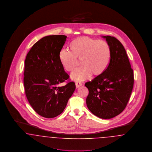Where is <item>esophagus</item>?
<instances>
[{
  "label": "esophagus",
  "mask_w": 152,
  "mask_h": 152,
  "mask_svg": "<svg viewBox=\"0 0 152 152\" xmlns=\"http://www.w3.org/2000/svg\"><path fill=\"white\" fill-rule=\"evenodd\" d=\"M75 85H76V88H80V87L82 86V84L80 83H79V82H76L75 83Z\"/></svg>",
  "instance_id": "obj_1"
}]
</instances>
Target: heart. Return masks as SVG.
Returning <instances> with one entry per match:
<instances>
[{"instance_id": "b5f03b06", "label": "heart", "mask_w": 152, "mask_h": 152, "mask_svg": "<svg viewBox=\"0 0 152 152\" xmlns=\"http://www.w3.org/2000/svg\"><path fill=\"white\" fill-rule=\"evenodd\" d=\"M71 51L62 49L59 58L63 68L72 72L78 64V59L82 67L76 69L71 77L76 81L89 79L101 75L107 69L110 58V48L106 41L88 36H81L73 40L69 45Z\"/></svg>"}]
</instances>
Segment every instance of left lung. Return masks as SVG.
Returning a JSON list of instances; mask_svg holds the SVG:
<instances>
[{
	"instance_id": "8db88e82",
	"label": "left lung",
	"mask_w": 152,
	"mask_h": 152,
	"mask_svg": "<svg viewBox=\"0 0 152 152\" xmlns=\"http://www.w3.org/2000/svg\"><path fill=\"white\" fill-rule=\"evenodd\" d=\"M110 48V58L105 72L85 84L89 90L86 102L95 116L104 119L121 113L127 105L134 84L133 70L121 42L104 36Z\"/></svg>"
}]
</instances>
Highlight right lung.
<instances>
[{"instance_id":"add662e5","label":"right lung","mask_w":152,"mask_h":152,"mask_svg":"<svg viewBox=\"0 0 152 152\" xmlns=\"http://www.w3.org/2000/svg\"><path fill=\"white\" fill-rule=\"evenodd\" d=\"M66 39L65 35L44 37L34 44L25 60V94L32 108L45 118L61 114L76 88L59 58ZM66 80L65 86H59Z\"/></svg>"}]
</instances>
